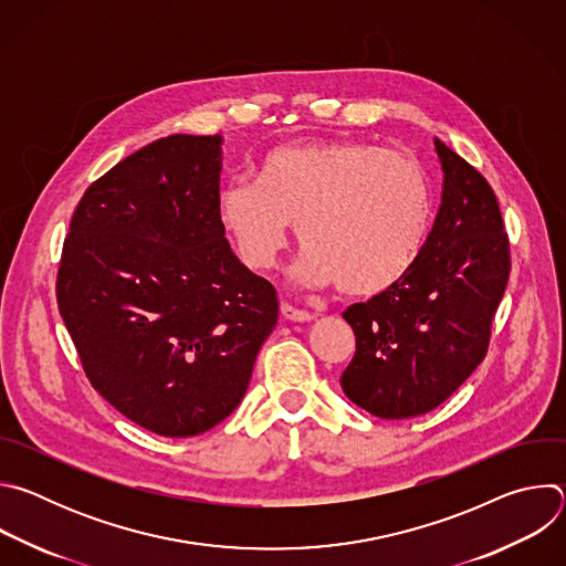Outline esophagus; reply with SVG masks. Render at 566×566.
Here are the masks:
<instances>
[{
    "label": "esophagus",
    "instance_id": "esophagus-1",
    "mask_svg": "<svg viewBox=\"0 0 566 566\" xmlns=\"http://www.w3.org/2000/svg\"><path fill=\"white\" fill-rule=\"evenodd\" d=\"M280 311H282V315H284L286 319H291V322H311V319L315 317L313 313L302 311V308H295V306H291L289 302H282V304H280Z\"/></svg>",
    "mask_w": 566,
    "mask_h": 566
}]
</instances>
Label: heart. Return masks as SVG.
<instances>
[{
	"instance_id": "obj_1",
	"label": "heart",
	"mask_w": 566,
	"mask_h": 566,
	"mask_svg": "<svg viewBox=\"0 0 566 566\" xmlns=\"http://www.w3.org/2000/svg\"><path fill=\"white\" fill-rule=\"evenodd\" d=\"M217 219L255 271L286 249L291 223L304 244L291 275L371 297L406 277L430 234L432 197L415 158L369 143L284 145L266 151L255 181L219 190Z\"/></svg>"
}]
</instances>
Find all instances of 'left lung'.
<instances>
[{"mask_svg":"<svg viewBox=\"0 0 566 566\" xmlns=\"http://www.w3.org/2000/svg\"><path fill=\"white\" fill-rule=\"evenodd\" d=\"M441 206L415 269L343 317L356 354L343 391L378 419L426 415L457 391L489 352L509 284V234L489 181L434 138Z\"/></svg>","mask_w":566,"mask_h":566,"instance_id":"obj_1","label":"left lung"}]
</instances>
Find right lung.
I'll use <instances>...</instances> for the list:
<instances>
[{
  "label": "right lung",
  "mask_w": 566,
  "mask_h": 566,
  "mask_svg": "<svg viewBox=\"0 0 566 566\" xmlns=\"http://www.w3.org/2000/svg\"><path fill=\"white\" fill-rule=\"evenodd\" d=\"M221 143L172 134L123 158L80 199L62 249L57 308L87 378L160 437L221 423L277 325L273 284L217 219Z\"/></svg>",
  "instance_id": "obj_1"
}]
</instances>
